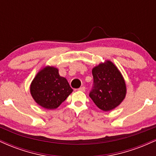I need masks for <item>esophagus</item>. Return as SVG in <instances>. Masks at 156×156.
<instances>
[{"label":"esophagus","mask_w":156,"mask_h":156,"mask_svg":"<svg viewBox=\"0 0 156 156\" xmlns=\"http://www.w3.org/2000/svg\"><path fill=\"white\" fill-rule=\"evenodd\" d=\"M78 90L81 91V92H85V91H86V87H80Z\"/></svg>","instance_id":"esophagus-1"}]
</instances>
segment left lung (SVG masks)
Listing matches in <instances>:
<instances>
[{"label":"left lung","instance_id":"left-lung-1","mask_svg":"<svg viewBox=\"0 0 156 156\" xmlns=\"http://www.w3.org/2000/svg\"><path fill=\"white\" fill-rule=\"evenodd\" d=\"M94 87L89 97L102 111L109 112L119 105L126 96L124 78L117 66L110 60L93 67Z\"/></svg>","mask_w":156,"mask_h":156}]
</instances>
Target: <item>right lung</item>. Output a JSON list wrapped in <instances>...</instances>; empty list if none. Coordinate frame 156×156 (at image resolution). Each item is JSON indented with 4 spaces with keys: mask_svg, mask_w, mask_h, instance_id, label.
<instances>
[{
    "mask_svg": "<svg viewBox=\"0 0 156 156\" xmlns=\"http://www.w3.org/2000/svg\"><path fill=\"white\" fill-rule=\"evenodd\" d=\"M73 91L67 80L61 76L58 69L53 66L42 68L30 85V92L34 101L49 110L58 108Z\"/></svg>",
    "mask_w": 156,
    "mask_h": 156,
    "instance_id": "add662e5",
    "label": "right lung"
}]
</instances>
